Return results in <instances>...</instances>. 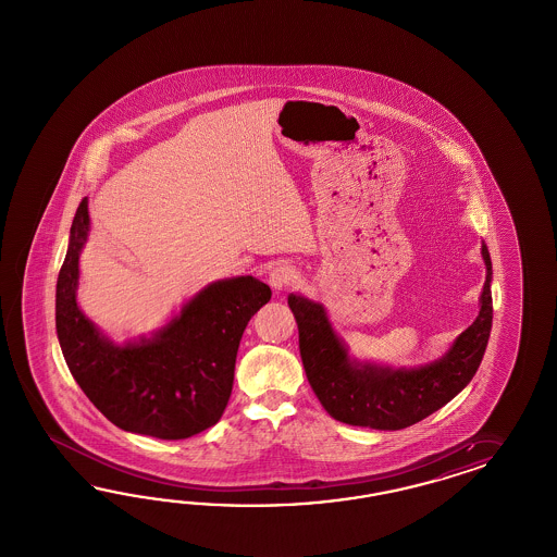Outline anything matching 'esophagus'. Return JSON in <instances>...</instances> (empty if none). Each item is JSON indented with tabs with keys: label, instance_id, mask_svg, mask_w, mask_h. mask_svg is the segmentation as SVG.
<instances>
[{
	"label": "esophagus",
	"instance_id": "34e87169",
	"mask_svg": "<svg viewBox=\"0 0 557 557\" xmlns=\"http://www.w3.org/2000/svg\"><path fill=\"white\" fill-rule=\"evenodd\" d=\"M294 280H296V270L289 268V265H277V268L271 270L270 286L273 287L275 292H282V289H286L287 286H292Z\"/></svg>",
	"mask_w": 557,
	"mask_h": 557
}]
</instances>
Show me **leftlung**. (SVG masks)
Listing matches in <instances>:
<instances>
[{
    "label": "left lung",
    "instance_id": "left-lung-1",
    "mask_svg": "<svg viewBox=\"0 0 557 557\" xmlns=\"http://www.w3.org/2000/svg\"><path fill=\"white\" fill-rule=\"evenodd\" d=\"M482 259L486 282L475 321L443 357L419 368H389L354 359L321 302L300 294L287 296L298 322L308 384L333 419L377 431H400L433 414L472 382L492 329V261L484 243Z\"/></svg>",
    "mask_w": 557,
    "mask_h": 557
}]
</instances>
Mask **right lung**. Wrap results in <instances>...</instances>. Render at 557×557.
I'll return each mask as SVG.
<instances>
[{
    "label": "right lung",
    "instance_id": "1",
    "mask_svg": "<svg viewBox=\"0 0 557 557\" xmlns=\"http://www.w3.org/2000/svg\"><path fill=\"white\" fill-rule=\"evenodd\" d=\"M87 235L84 198L71 224L54 306L57 337L79 388L108 421L136 435L187 438L216 424L233 392L238 343L255 312L270 302V286L253 275L212 282L149 337L114 343L77 304Z\"/></svg>",
    "mask_w": 557,
    "mask_h": 557
}]
</instances>
